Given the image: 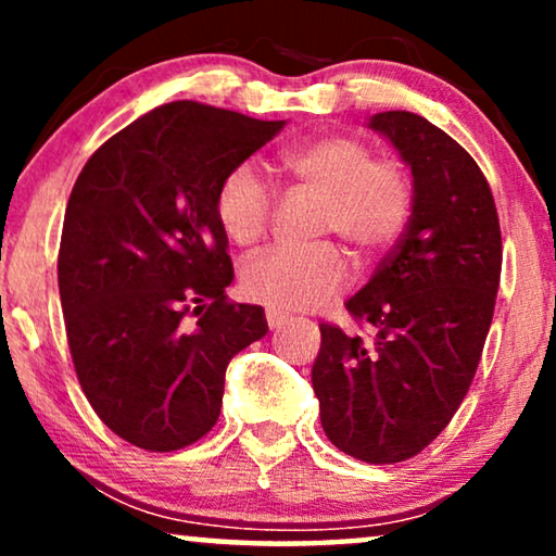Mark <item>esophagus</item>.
<instances>
[{"label":"esophagus","mask_w":556,"mask_h":556,"mask_svg":"<svg viewBox=\"0 0 556 556\" xmlns=\"http://www.w3.org/2000/svg\"><path fill=\"white\" fill-rule=\"evenodd\" d=\"M265 321H268V329L273 331V329H280V326L288 321V316L280 314V311L268 308V311H265Z\"/></svg>","instance_id":"34e87169"}]
</instances>
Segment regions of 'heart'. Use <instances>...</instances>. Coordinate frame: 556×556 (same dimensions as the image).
<instances>
[{"mask_svg": "<svg viewBox=\"0 0 556 556\" xmlns=\"http://www.w3.org/2000/svg\"><path fill=\"white\" fill-rule=\"evenodd\" d=\"M276 169L293 189L321 197L314 235L344 240L356 263L384 257L405 235L415 210V185L405 164L375 156L359 136L329 134L286 147ZM215 217L227 240L248 248L268 232L273 194L253 166L240 164L217 185ZM344 250L333 242L276 248L242 265L248 299L273 311H311L346 286Z\"/></svg>", "mask_w": 556, "mask_h": 556, "instance_id": "obj_1", "label": "heart"}]
</instances>
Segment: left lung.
I'll list each match as a JSON object with an SVG mask.
<instances>
[{
  "instance_id": "obj_1",
  "label": "left lung",
  "mask_w": 556,
  "mask_h": 556,
  "mask_svg": "<svg viewBox=\"0 0 556 556\" xmlns=\"http://www.w3.org/2000/svg\"><path fill=\"white\" fill-rule=\"evenodd\" d=\"M415 177L405 235L346 301L369 341L321 324L311 382L326 438L356 460L402 463L453 420L481 362L501 280L496 202L473 156L428 118L371 116Z\"/></svg>"
}]
</instances>
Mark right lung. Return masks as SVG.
<instances>
[{"instance_id": "right-lung-1", "label": "right lung", "mask_w": 556, "mask_h": 556, "mask_svg": "<svg viewBox=\"0 0 556 556\" xmlns=\"http://www.w3.org/2000/svg\"><path fill=\"white\" fill-rule=\"evenodd\" d=\"M283 121L197 101L159 105L101 143L75 179L58 253L73 367L96 415L151 453L215 428L225 369L268 331L225 295L223 177Z\"/></svg>"}]
</instances>
